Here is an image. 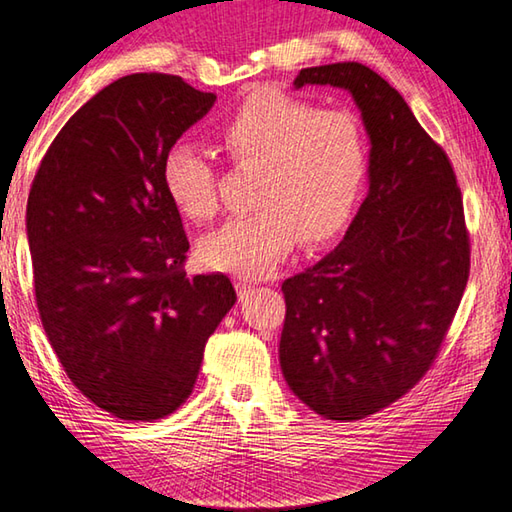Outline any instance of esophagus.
Returning a JSON list of instances; mask_svg holds the SVG:
<instances>
[{"mask_svg": "<svg viewBox=\"0 0 512 512\" xmlns=\"http://www.w3.org/2000/svg\"><path fill=\"white\" fill-rule=\"evenodd\" d=\"M236 288H238V295L245 297L247 292H251V288H254V283H251V281H238Z\"/></svg>", "mask_w": 512, "mask_h": 512, "instance_id": "obj_1", "label": "esophagus"}]
</instances>
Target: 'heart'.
Listing matches in <instances>:
<instances>
[{
    "mask_svg": "<svg viewBox=\"0 0 512 512\" xmlns=\"http://www.w3.org/2000/svg\"><path fill=\"white\" fill-rule=\"evenodd\" d=\"M217 145L238 167H258L254 206L208 233L199 256L208 267L245 279L270 274L299 242L320 245L345 229L370 172V140L360 117L322 111L304 97L256 90L222 117ZM163 186L195 222L217 211V167L195 142L163 158Z\"/></svg>",
    "mask_w": 512,
    "mask_h": 512,
    "instance_id": "obj_1",
    "label": "heart"
}]
</instances>
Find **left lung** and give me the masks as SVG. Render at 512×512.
<instances>
[{
  "label": "left lung",
  "instance_id": "8db88e82",
  "mask_svg": "<svg viewBox=\"0 0 512 512\" xmlns=\"http://www.w3.org/2000/svg\"><path fill=\"white\" fill-rule=\"evenodd\" d=\"M351 92L370 136V190L329 256L283 281L279 360L326 420L395 404L429 372L469 276L454 167L404 97L363 63L306 67L295 88Z\"/></svg>",
  "mask_w": 512,
  "mask_h": 512
}]
</instances>
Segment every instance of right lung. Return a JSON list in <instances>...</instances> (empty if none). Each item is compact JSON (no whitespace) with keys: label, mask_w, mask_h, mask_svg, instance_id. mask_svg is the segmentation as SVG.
I'll use <instances>...</instances> for the list:
<instances>
[{"label":"right lung","mask_w":512,"mask_h":512,"mask_svg":"<svg viewBox=\"0 0 512 512\" xmlns=\"http://www.w3.org/2000/svg\"><path fill=\"white\" fill-rule=\"evenodd\" d=\"M215 99L172 74L117 79L67 120L31 183L43 329L70 381L117 420L174 413L236 304L229 276L183 270L190 242L161 177Z\"/></svg>","instance_id":"right-lung-1"}]
</instances>
